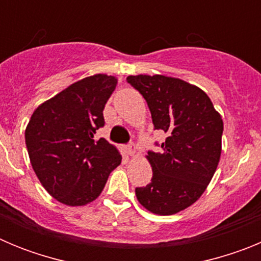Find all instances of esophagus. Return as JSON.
<instances>
[{
	"label": "esophagus",
	"instance_id": "34e87169",
	"mask_svg": "<svg viewBox=\"0 0 261 261\" xmlns=\"http://www.w3.org/2000/svg\"><path fill=\"white\" fill-rule=\"evenodd\" d=\"M136 146L133 144H130V145H128V146H126V153L129 154V155L130 156H133L136 154Z\"/></svg>",
	"mask_w": 261,
	"mask_h": 261
}]
</instances>
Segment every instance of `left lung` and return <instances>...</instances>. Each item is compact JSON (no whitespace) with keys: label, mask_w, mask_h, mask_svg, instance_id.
Wrapping results in <instances>:
<instances>
[{"label":"left lung","mask_w":261,"mask_h":261,"mask_svg":"<svg viewBox=\"0 0 261 261\" xmlns=\"http://www.w3.org/2000/svg\"><path fill=\"white\" fill-rule=\"evenodd\" d=\"M126 81L146 100L154 129L167 135L161 153H147L153 177L136 188L137 200L159 216L184 211L200 199L216 172L222 117L201 89L183 80L138 74Z\"/></svg>","instance_id":"obj_1"}]
</instances>
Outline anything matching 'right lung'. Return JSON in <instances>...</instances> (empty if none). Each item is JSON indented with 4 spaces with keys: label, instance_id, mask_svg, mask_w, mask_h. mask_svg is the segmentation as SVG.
I'll return each instance as SVG.
<instances>
[{
    "label": "right lung",
    "instance_id": "add662e5",
    "mask_svg": "<svg viewBox=\"0 0 261 261\" xmlns=\"http://www.w3.org/2000/svg\"><path fill=\"white\" fill-rule=\"evenodd\" d=\"M117 78L95 74L77 81L41 103L27 124L24 138L30 161L47 192L69 206L94 201L121 155L105 138L103 110Z\"/></svg>",
    "mask_w": 261,
    "mask_h": 261
}]
</instances>
